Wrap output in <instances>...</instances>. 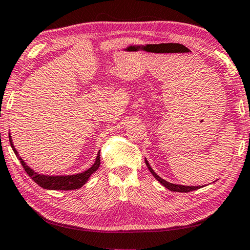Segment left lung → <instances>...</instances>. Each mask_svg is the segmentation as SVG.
Instances as JSON below:
<instances>
[{"label":"left lung","instance_id":"8db88e82","mask_svg":"<svg viewBox=\"0 0 250 250\" xmlns=\"http://www.w3.org/2000/svg\"><path fill=\"white\" fill-rule=\"evenodd\" d=\"M146 164L147 168H149L150 172L152 173V175H153L156 180H158L161 184H162L163 186H166L167 188L170 189V191L172 192H181V193H188V192H192V191H195V189H198L201 188L202 186H185V185H179V184H173V183H168V182H167L166 180L161 179V177L156 174V173L152 170V167H150V164L146 160Z\"/></svg>","mask_w":250,"mask_h":250}]
</instances>
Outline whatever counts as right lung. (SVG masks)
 <instances>
[{"instance_id":"right-lung-1","label":"right lung","mask_w":250,"mask_h":250,"mask_svg":"<svg viewBox=\"0 0 250 250\" xmlns=\"http://www.w3.org/2000/svg\"><path fill=\"white\" fill-rule=\"evenodd\" d=\"M10 143H11V146L12 149H13L14 153L18 155V158L20 160L21 164H22V167H24L25 172L27 173V174L31 176V179L35 182V183L39 184L41 188H46V189H55V191H68V189H77L79 188H82V186L86 183L89 179L90 175L92 173L96 172L98 170V167L100 166V152H98V155H97L96 158V162L94 163V166H92L90 168H88L87 171H84L83 173H78V174H75V175H65V176H48V175H42L39 174V173L34 172L31 167H27L26 164H25L24 161L22 160V158H20L18 151L15 150V147L13 146V143H12V139H11V135L10 137Z\"/></svg>"}]
</instances>
